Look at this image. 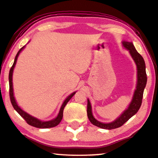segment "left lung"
Returning a JSON list of instances; mask_svg holds the SVG:
<instances>
[{
    "label": "left lung",
    "instance_id": "obj_1",
    "mask_svg": "<svg viewBox=\"0 0 158 158\" xmlns=\"http://www.w3.org/2000/svg\"><path fill=\"white\" fill-rule=\"evenodd\" d=\"M123 44L124 47L130 51L131 56L133 58V59L135 60L137 68V84L136 90H135L134 96H133L132 101L130 104V106L114 122H113L112 123L104 124L99 123V122L96 120L94 119V117H93L90 102L89 99H87V116L89 121L94 125L102 129H106V130H112V129L120 127L127 121H128L133 115H135L138 112L139 109L140 108V106L142 104L144 89H145L147 84L145 63L143 56L137 52V50L135 49V46L132 42L123 41Z\"/></svg>",
    "mask_w": 158,
    "mask_h": 158
}]
</instances>
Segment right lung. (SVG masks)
<instances>
[{"instance_id": "obj_1", "label": "right lung", "mask_w": 158, "mask_h": 158, "mask_svg": "<svg viewBox=\"0 0 158 158\" xmlns=\"http://www.w3.org/2000/svg\"><path fill=\"white\" fill-rule=\"evenodd\" d=\"M23 48H24V46H23V47H22L21 49L19 51V52H18L16 56H15V57L14 62H13V66H11V68H10V72H9V77H8V79H9V95H10V102H11V104H12V105L13 106V108L15 109V110L16 111V112L19 113V114L21 115V116L23 117L24 119H25L26 123H27L28 124H29V125L33 126V127H37V128H50V127H54L57 126L58 124L60 123V122L61 121L62 117H63V111H64V107H65L66 104H67V102L70 100L71 98H72V97L74 96V95L75 94V93H76V92L72 93V94L69 95V96L67 98L65 99V101L64 102L63 104H62L61 109H60L59 114H58V116L54 119H53V120L48 121V122L40 121L38 119L34 118V117H31V115L27 114V113H26L25 112H23V111L20 108L19 106H18L16 102H15V100L14 97H13V84H12V75H13V69H14V66L15 65V63H16L18 56H19L20 52H21L22 49H23Z\"/></svg>"}]
</instances>
